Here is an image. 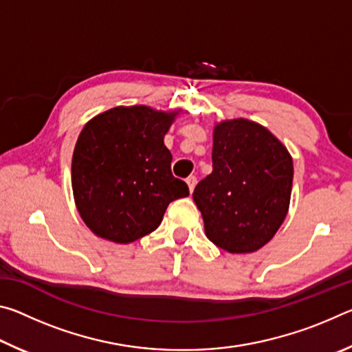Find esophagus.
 <instances>
[{
	"mask_svg": "<svg viewBox=\"0 0 352 352\" xmlns=\"http://www.w3.org/2000/svg\"><path fill=\"white\" fill-rule=\"evenodd\" d=\"M186 183H188L189 192H192L194 188H195V184H197V178H195L194 175H189V177L186 178Z\"/></svg>",
	"mask_w": 352,
	"mask_h": 352,
	"instance_id": "1",
	"label": "esophagus"
}]
</instances>
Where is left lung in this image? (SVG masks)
Wrapping results in <instances>:
<instances>
[{"instance_id": "8db88e82", "label": "left lung", "mask_w": 352, "mask_h": 352, "mask_svg": "<svg viewBox=\"0 0 352 352\" xmlns=\"http://www.w3.org/2000/svg\"><path fill=\"white\" fill-rule=\"evenodd\" d=\"M294 162L261 124L231 119L214 127L212 172L194 189L206 237L230 253L264 247L289 211Z\"/></svg>"}]
</instances>
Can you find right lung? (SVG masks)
Returning <instances> with one entry per match:
<instances>
[{"label":"right lung","mask_w":352,"mask_h":352,"mask_svg":"<svg viewBox=\"0 0 352 352\" xmlns=\"http://www.w3.org/2000/svg\"><path fill=\"white\" fill-rule=\"evenodd\" d=\"M177 113L115 107L82 129L71 183L77 211L96 236L133 242L158 228L170 201L189 195L188 184L172 175L164 146Z\"/></svg>","instance_id":"add662e5"}]
</instances>
